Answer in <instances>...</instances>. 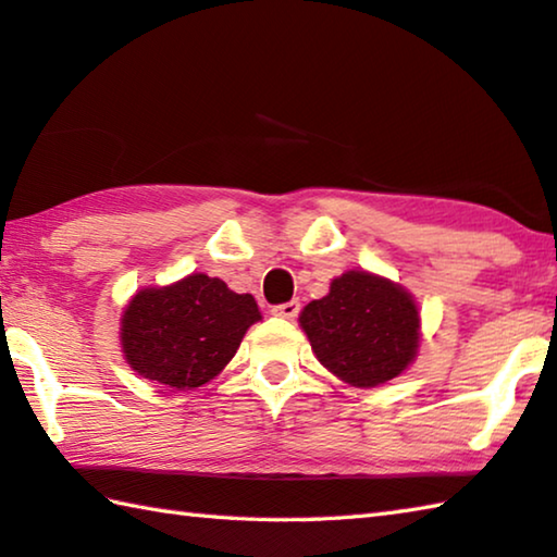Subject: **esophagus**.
<instances>
[{
    "mask_svg": "<svg viewBox=\"0 0 557 557\" xmlns=\"http://www.w3.org/2000/svg\"><path fill=\"white\" fill-rule=\"evenodd\" d=\"M299 309H301L299 301L292 299V301H285V305L272 307V313H275V317H280V319H295L297 313H299Z\"/></svg>",
    "mask_w": 557,
    "mask_h": 557,
    "instance_id": "34e87169",
    "label": "esophagus"
}]
</instances>
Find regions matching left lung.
I'll return each instance as SVG.
<instances>
[{
	"instance_id": "left-lung-1",
	"label": "left lung",
	"mask_w": 557,
	"mask_h": 557,
	"mask_svg": "<svg viewBox=\"0 0 557 557\" xmlns=\"http://www.w3.org/2000/svg\"><path fill=\"white\" fill-rule=\"evenodd\" d=\"M311 350L323 368L352 387H377L401 375L419 350V309L401 285L348 270L326 297L299 313Z\"/></svg>"
}]
</instances>
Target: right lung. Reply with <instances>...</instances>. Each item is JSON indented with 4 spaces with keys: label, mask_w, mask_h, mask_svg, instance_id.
Wrapping results in <instances>:
<instances>
[{
    "label": "right lung",
    "mask_w": 557,
    "mask_h": 557,
    "mask_svg": "<svg viewBox=\"0 0 557 557\" xmlns=\"http://www.w3.org/2000/svg\"><path fill=\"white\" fill-rule=\"evenodd\" d=\"M256 321L252 295H236L224 280L195 272L136 292L121 317V350L140 377L185 392L214 380Z\"/></svg>",
    "instance_id": "obj_1"
}]
</instances>
